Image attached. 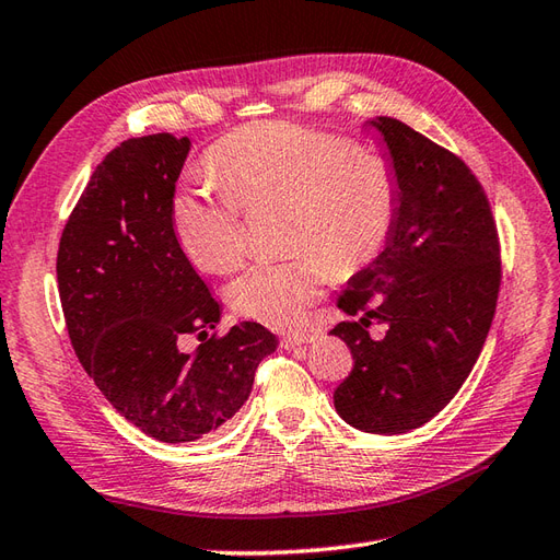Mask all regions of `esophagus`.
I'll return each instance as SVG.
<instances>
[{
	"label": "esophagus",
	"mask_w": 560,
	"mask_h": 560,
	"mask_svg": "<svg viewBox=\"0 0 560 560\" xmlns=\"http://www.w3.org/2000/svg\"><path fill=\"white\" fill-rule=\"evenodd\" d=\"M312 341H315V334H307V331H291V334H283V336H281V348L291 350V348L305 346V343H312Z\"/></svg>",
	"instance_id": "obj_1"
}]
</instances>
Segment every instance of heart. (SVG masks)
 I'll return each instance as SVG.
<instances>
[{"instance_id": "1", "label": "heart", "mask_w": 560, "mask_h": 560, "mask_svg": "<svg viewBox=\"0 0 560 560\" xmlns=\"http://www.w3.org/2000/svg\"><path fill=\"white\" fill-rule=\"evenodd\" d=\"M219 184H184L168 202L178 248L190 262L226 275L245 253L243 212L283 205L291 257L253 262L229 283L241 317L295 327L339 271L353 277L380 257L400 212V176L380 152L350 138L289 121L233 131L207 154Z\"/></svg>"}]
</instances>
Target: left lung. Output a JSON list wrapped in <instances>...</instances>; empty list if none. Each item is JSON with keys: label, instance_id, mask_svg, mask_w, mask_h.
I'll list each match as a JSON object with an SVG mask.
<instances>
[{"label": "left lung", "instance_id": "1", "mask_svg": "<svg viewBox=\"0 0 560 560\" xmlns=\"http://www.w3.org/2000/svg\"><path fill=\"white\" fill-rule=\"evenodd\" d=\"M400 176V212L386 250L348 281L331 329L353 370L336 386L341 418L370 434H402L444 410L470 376L497 312L501 243L487 192L458 154L380 116ZM384 323L385 339L366 329Z\"/></svg>", "mask_w": 560, "mask_h": 560}]
</instances>
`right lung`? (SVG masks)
Here are the masks:
<instances>
[{
	"mask_svg": "<svg viewBox=\"0 0 560 560\" xmlns=\"http://www.w3.org/2000/svg\"><path fill=\"white\" fill-rule=\"evenodd\" d=\"M188 150V138L168 133L114 148L75 202L57 253L63 319L83 370L128 422L166 444L221 432L277 348L257 322L214 331L217 298L168 219ZM186 335L201 346L184 351Z\"/></svg>",
	"mask_w": 560,
	"mask_h": 560,
	"instance_id": "add662e5",
	"label": "right lung"
}]
</instances>
